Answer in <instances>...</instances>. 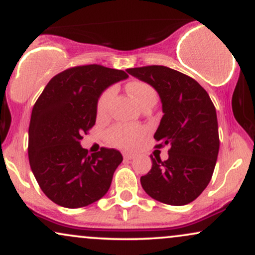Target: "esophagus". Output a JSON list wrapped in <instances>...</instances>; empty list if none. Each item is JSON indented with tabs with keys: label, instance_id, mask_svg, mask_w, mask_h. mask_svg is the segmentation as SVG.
<instances>
[{
	"label": "esophagus",
	"instance_id": "esophagus-1",
	"mask_svg": "<svg viewBox=\"0 0 255 255\" xmlns=\"http://www.w3.org/2000/svg\"><path fill=\"white\" fill-rule=\"evenodd\" d=\"M124 158L126 160H130L135 158V154L134 153H129V152H124Z\"/></svg>",
	"mask_w": 255,
	"mask_h": 255
}]
</instances>
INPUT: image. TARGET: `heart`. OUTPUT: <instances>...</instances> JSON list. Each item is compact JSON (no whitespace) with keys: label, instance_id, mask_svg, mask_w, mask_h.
<instances>
[{"label":"heart","instance_id":"1","mask_svg":"<svg viewBox=\"0 0 255 255\" xmlns=\"http://www.w3.org/2000/svg\"><path fill=\"white\" fill-rule=\"evenodd\" d=\"M127 90L139 104H141L142 102L151 97V96H156L154 90L152 89L150 85L145 83H131L128 85ZM114 93H115V89L110 87L101 96L97 103L98 115H105L107 114L111 99L114 97ZM141 135L142 129L128 125H116L113 128H110L107 133V137L110 144L122 148L133 147L135 145L136 140Z\"/></svg>","mask_w":255,"mask_h":255}]
</instances>
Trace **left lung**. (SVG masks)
Listing matches in <instances>:
<instances>
[{
  "instance_id": "1",
  "label": "left lung",
  "mask_w": 255,
  "mask_h": 255,
  "mask_svg": "<svg viewBox=\"0 0 255 255\" xmlns=\"http://www.w3.org/2000/svg\"><path fill=\"white\" fill-rule=\"evenodd\" d=\"M153 87L163 116L154 139L170 146L168 159L152 157L151 170L140 178L154 200L174 206L195 200L211 180L219 151L216 108L194 79L164 66L127 69Z\"/></svg>"
}]
</instances>
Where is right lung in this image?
Listing matches in <instances>:
<instances>
[{
	"label": "right lung",
	"mask_w": 255,
	"mask_h": 255,
	"mask_svg": "<svg viewBox=\"0 0 255 255\" xmlns=\"http://www.w3.org/2000/svg\"><path fill=\"white\" fill-rule=\"evenodd\" d=\"M124 71L98 64L55 75L37 99L28 128V159L40 189L68 209L95 203L109 191L121 152L103 147L89 154L80 145L96 124L98 99L108 87L127 79Z\"/></svg>",
	"instance_id": "add662e5"
}]
</instances>
